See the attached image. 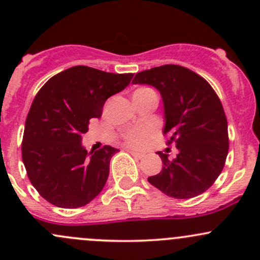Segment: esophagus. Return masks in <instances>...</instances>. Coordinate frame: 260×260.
I'll return each mask as SVG.
<instances>
[{"label":"esophagus","instance_id":"obj_1","mask_svg":"<svg viewBox=\"0 0 260 260\" xmlns=\"http://www.w3.org/2000/svg\"><path fill=\"white\" fill-rule=\"evenodd\" d=\"M128 152H129V153L132 154L133 157H136V158H138V159H141V158H143V157H145V154H142V153H138V152H135V151H132V149H128Z\"/></svg>","mask_w":260,"mask_h":260}]
</instances>
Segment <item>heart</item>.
<instances>
[{"label": "heart", "mask_w": 260, "mask_h": 260, "mask_svg": "<svg viewBox=\"0 0 260 260\" xmlns=\"http://www.w3.org/2000/svg\"><path fill=\"white\" fill-rule=\"evenodd\" d=\"M151 89L148 88H141L137 89L135 93H145V91H149ZM152 128L149 127H137L135 129L128 131L124 135V141L128 146L135 147V148H140V147L145 146L147 141L151 138L152 136Z\"/></svg>", "instance_id": "1"}]
</instances>
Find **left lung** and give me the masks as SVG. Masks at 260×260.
Wrapping results in <instances>:
<instances>
[{"instance_id": "left-lung-1", "label": "left lung", "mask_w": 260, "mask_h": 260, "mask_svg": "<svg viewBox=\"0 0 260 260\" xmlns=\"http://www.w3.org/2000/svg\"><path fill=\"white\" fill-rule=\"evenodd\" d=\"M132 83L159 91L164 135L179 151L174 159L157 152L164 166L148 182L175 199L205 192L221 174L229 149L226 117L214 89L196 73L172 64L137 73Z\"/></svg>"}]
</instances>
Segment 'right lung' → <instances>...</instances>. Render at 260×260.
<instances>
[{"instance_id":"right-lung-1","label":"right lung","mask_w":260,"mask_h":260,"mask_svg":"<svg viewBox=\"0 0 260 260\" xmlns=\"http://www.w3.org/2000/svg\"><path fill=\"white\" fill-rule=\"evenodd\" d=\"M132 78L78 65L54 75L36 94L26 118L22 161L32 186L50 204L81 208L103 190L118 149L88 152L81 135Z\"/></svg>"}]
</instances>
